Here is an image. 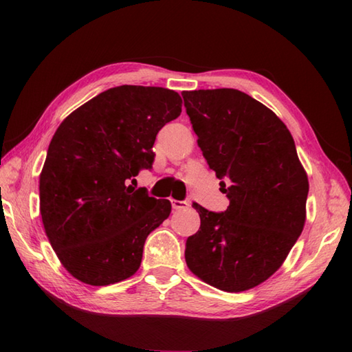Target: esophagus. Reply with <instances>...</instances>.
<instances>
[{"label":"esophagus","instance_id":"34e87169","mask_svg":"<svg viewBox=\"0 0 352 352\" xmlns=\"http://www.w3.org/2000/svg\"><path fill=\"white\" fill-rule=\"evenodd\" d=\"M170 204L174 210H184V208L189 207L188 201H178V199H170Z\"/></svg>","mask_w":352,"mask_h":352}]
</instances>
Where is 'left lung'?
Segmentation results:
<instances>
[{
  "instance_id": "1",
  "label": "left lung",
  "mask_w": 352,
  "mask_h": 352,
  "mask_svg": "<svg viewBox=\"0 0 352 352\" xmlns=\"http://www.w3.org/2000/svg\"><path fill=\"white\" fill-rule=\"evenodd\" d=\"M198 146L230 199L214 213L193 203L201 227L186 241V263L226 292L266 281L301 236L309 180L287 126L236 89L183 92Z\"/></svg>"
}]
</instances>
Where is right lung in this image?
Segmentation results:
<instances>
[{
    "label": "right lung",
    "mask_w": 352,
    "mask_h": 352,
    "mask_svg": "<svg viewBox=\"0 0 352 352\" xmlns=\"http://www.w3.org/2000/svg\"><path fill=\"white\" fill-rule=\"evenodd\" d=\"M182 102L169 89L124 85L58 125L39 178L41 214L74 278L109 286L139 269L146 237L168 218L170 203L126 184L151 169L157 133L180 116Z\"/></svg>",
    "instance_id": "add662e5"
}]
</instances>
